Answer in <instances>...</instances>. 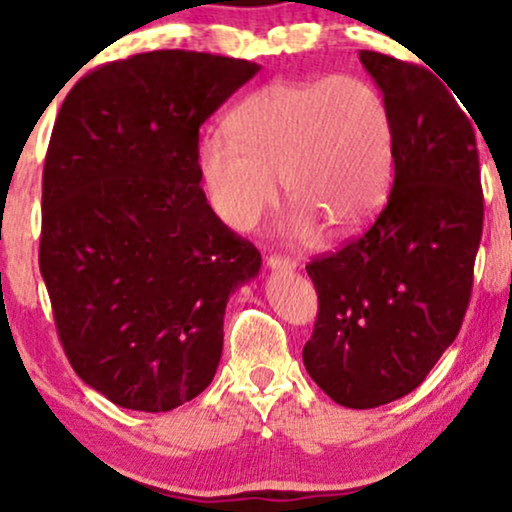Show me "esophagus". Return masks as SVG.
Masks as SVG:
<instances>
[{"instance_id": "obj_1", "label": "esophagus", "mask_w": 512, "mask_h": 512, "mask_svg": "<svg viewBox=\"0 0 512 512\" xmlns=\"http://www.w3.org/2000/svg\"><path fill=\"white\" fill-rule=\"evenodd\" d=\"M267 267L271 271H281V274H288V271L295 269V264L288 260V257H281V255H271L267 257Z\"/></svg>"}]
</instances>
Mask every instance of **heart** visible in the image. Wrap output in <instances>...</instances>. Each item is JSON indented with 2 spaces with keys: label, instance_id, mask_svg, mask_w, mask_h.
Here are the masks:
<instances>
[{
  "label": "heart",
  "instance_id": "obj_1",
  "mask_svg": "<svg viewBox=\"0 0 512 512\" xmlns=\"http://www.w3.org/2000/svg\"><path fill=\"white\" fill-rule=\"evenodd\" d=\"M231 134L203 139L200 177L234 231H252L278 203H295L283 234L312 245L323 226L359 231L383 208L394 170V125L383 94L354 75L276 80L231 115Z\"/></svg>",
  "mask_w": 512,
  "mask_h": 512
}]
</instances>
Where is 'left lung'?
Returning <instances> with one entry per match:
<instances>
[{
	"instance_id": "obj_1",
	"label": "left lung",
	"mask_w": 512,
	"mask_h": 512,
	"mask_svg": "<svg viewBox=\"0 0 512 512\" xmlns=\"http://www.w3.org/2000/svg\"><path fill=\"white\" fill-rule=\"evenodd\" d=\"M359 58L392 115L394 184L364 236L307 264L319 319L302 361L340 406L375 409L416 390L461 331L484 205L458 96L413 63Z\"/></svg>"
}]
</instances>
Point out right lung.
Returning <instances> with one entry per match:
<instances>
[{"label": "right lung", "instance_id": "obj_1", "mask_svg": "<svg viewBox=\"0 0 512 512\" xmlns=\"http://www.w3.org/2000/svg\"><path fill=\"white\" fill-rule=\"evenodd\" d=\"M260 66L148 51L70 89L42 177L40 271L75 373L160 413L215 378L229 295L262 267L200 189L198 129Z\"/></svg>", "mask_w": 512, "mask_h": 512}]
</instances>
